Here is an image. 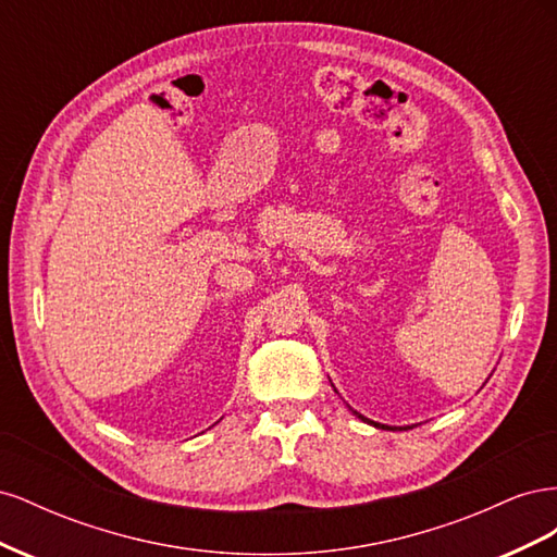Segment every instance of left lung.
Returning a JSON list of instances; mask_svg holds the SVG:
<instances>
[{"label":"left lung","instance_id":"obj_1","mask_svg":"<svg viewBox=\"0 0 557 557\" xmlns=\"http://www.w3.org/2000/svg\"><path fill=\"white\" fill-rule=\"evenodd\" d=\"M352 413H356V416H358V418H362V420H367V418H364V416H360L358 411H352ZM367 423H372V420H367ZM372 425H376V428H381V430H391L387 425H379V423H372Z\"/></svg>","mask_w":557,"mask_h":557}]
</instances>
